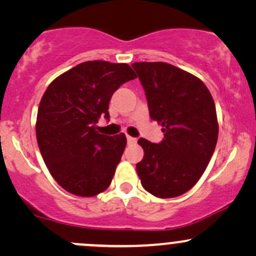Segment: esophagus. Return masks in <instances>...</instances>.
Returning a JSON list of instances; mask_svg holds the SVG:
<instances>
[{"label":"esophagus","instance_id":"esophagus-1","mask_svg":"<svg viewBox=\"0 0 256 256\" xmlns=\"http://www.w3.org/2000/svg\"><path fill=\"white\" fill-rule=\"evenodd\" d=\"M126 138H128V144H136V142H137L136 138H134V137H131V136H126Z\"/></svg>","mask_w":256,"mask_h":256}]
</instances>
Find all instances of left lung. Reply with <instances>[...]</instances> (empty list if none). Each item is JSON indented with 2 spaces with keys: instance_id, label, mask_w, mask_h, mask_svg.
<instances>
[{
  "instance_id": "left-lung-1",
  "label": "left lung",
  "mask_w": 256,
  "mask_h": 256,
  "mask_svg": "<svg viewBox=\"0 0 256 256\" xmlns=\"http://www.w3.org/2000/svg\"><path fill=\"white\" fill-rule=\"evenodd\" d=\"M146 91L150 118L162 126L164 140L138 144L144 150L136 165L142 186L161 198L189 192L204 174L218 140L216 104L198 77L166 62H134Z\"/></svg>"
}]
</instances>
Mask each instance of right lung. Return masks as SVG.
Segmentation results:
<instances>
[{
    "instance_id": "right-lung-1",
    "label": "right lung",
    "mask_w": 256,
    "mask_h": 256,
    "mask_svg": "<svg viewBox=\"0 0 256 256\" xmlns=\"http://www.w3.org/2000/svg\"><path fill=\"white\" fill-rule=\"evenodd\" d=\"M136 78L128 64L86 61L46 88L36 122L40 154L52 178L66 192L91 198L110 185L126 146L124 134H98L110 120L108 104L120 85Z\"/></svg>"
}]
</instances>
